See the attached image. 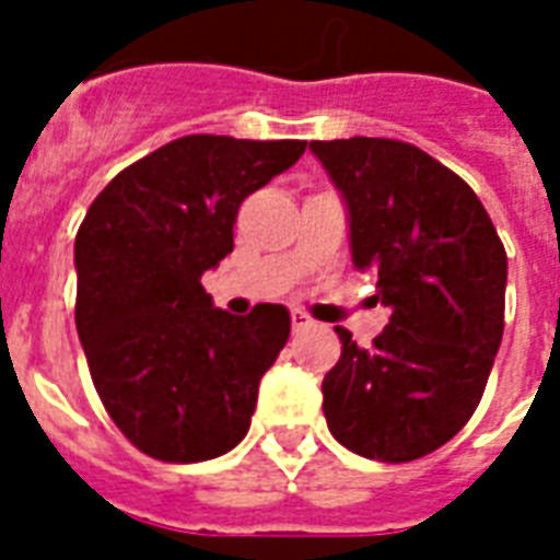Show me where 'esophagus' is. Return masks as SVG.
I'll use <instances>...</instances> for the list:
<instances>
[{
  "instance_id": "1",
  "label": "esophagus",
  "mask_w": 560,
  "mask_h": 560,
  "mask_svg": "<svg viewBox=\"0 0 560 560\" xmlns=\"http://www.w3.org/2000/svg\"><path fill=\"white\" fill-rule=\"evenodd\" d=\"M290 323H293V331H305V328H314V319L302 311H293L290 314Z\"/></svg>"
}]
</instances>
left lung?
Wrapping results in <instances>:
<instances>
[{
    "label": "left lung",
    "mask_w": 560,
    "mask_h": 560,
    "mask_svg": "<svg viewBox=\"0 0 560 560\" xmlns=\"http://www.w3.org/2000/svg\"><path fill=\"white\" fill-rule=\"evenodd\" d=\"M349 214L351 261L377 276L389 325L369 349L337 328L342 354L323 412L342 447L421 459L474 416L503 340L509 261L474 188L395 139L311 142Z\"/></svg>",
    "instance_id": "left-lung-1"
}]
</instances>
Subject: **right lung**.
Wrapping results in <instances>:
<instances>
[{
    "label": "right lung",
    "mask_w": 560,
    "mask_h": 560,
    "mask_svg": "<svg viewBox=\"0 0 560 560\" xmlns=\"http://www.w3.org/2000/svg\"><path fill=\"white\" fill-rule=\"evenodd\" d=\"M305 142L183 136L125 168L74 237V325L109 418L160 462L223 456L290 337L284 305L232 316L200 279L232 253L241 202Z\"/></svg>",
    "instance_id": "obj_1"
}]
</instances>
